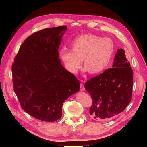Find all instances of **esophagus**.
Returning a JSON list of instances; mask_svg holds the SVG:
<instances>
[{"label":"esophagus","instance_id":"obj_1","mask_svg":"<svg viewBox=\"0 0 147 147\" xmlns=\"http://www.w3.org/2000/svg\"><path fill=\"white\" fill-rule=\"evenodd\" d=\"M80 90L81 91H83L84 90V84L83 83H80Z\"/></svg>","mask_w":147,"mask_h":147}]
</instances>
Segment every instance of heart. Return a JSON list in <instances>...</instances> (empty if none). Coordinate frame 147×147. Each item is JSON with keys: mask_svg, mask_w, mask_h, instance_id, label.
Listing matches in <instances>:
<instances>
[{"mask_svg": "<svg viewBox=\"0 0 147 147\" xmlns=\"http://www.w3.org/2000/svg\"><path fill=\"white\" fill-rule=\"evenodd\" d=\"M71 48L72 51L62 49L59 53L67 70L76 74L83 60L84 71L96 74L104 71L109 65L114 45L109 37L84 34L74 38L71 43Z\"/></svg>", "mask_w": 147, "mask_h": 147, "instance_id": "1", "label": "heart"}]
</instances>
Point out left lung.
<instances>
[{
	"instance_id": "8db88e82",
	"label": "left lung",
	"mask_w": 147,
	"mask_h": 147,
	"mask_svg": "<svg viewBox=\"0 0 147 147\" xmlns=\"http://www.w3.org/2000/svg\"><path fill=\"white\" fill-rule=\"evenodd\" d=\"M114 60L113 68L84 84L92 99L89 113L96 120L110 119L124 110L132 99L133 70L125 51L118 49Z\"/></svg>"
}]
</instances>
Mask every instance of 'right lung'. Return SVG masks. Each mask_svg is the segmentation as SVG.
I'll list each match as a JSON object with an SVG mask.
<instances>
[{
    "label": "right lung",
    "mask_w": 147,
    "mask_h": 147,
    "mask_svg": "<svg viewBox=\"0 0 147 147\" xmlns=\"http://www.w3.org/2000/svg\"><path fill=\"white\" fill-rule=\"evenodd\" d=\"M67 28H47L33 33L21 45L12 64L13 90L21 108L42 121L60 119L64 102L79 90V80L58 58Z\"/></svg>",
    "instance_id": "right-lung-1"
}]
</instances>
